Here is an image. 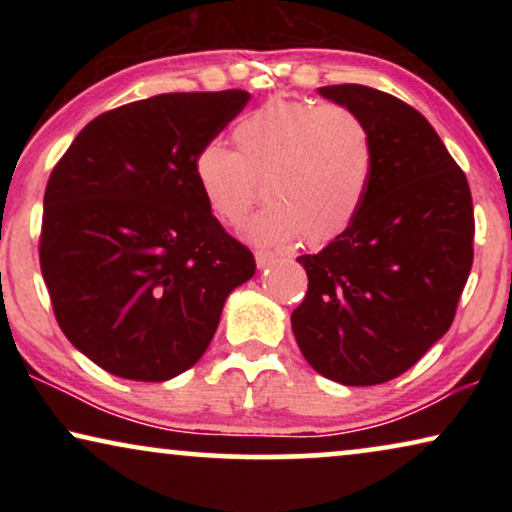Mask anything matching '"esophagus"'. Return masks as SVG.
Segmentation results:
<instances>
[{
    "instance_id": "34e87169",
    "label": "esophagus",
    "mask_w": 512,
    "mask_h": 512,
    "mask_svg": "<svg viewBox=\"0 0 512 512\" xmlns=\"http://www.w3.org/2000/svg\"><path fill=\"white\" fill-rule=\"evenodd\" d=\"M277 261V254H272V251H256V265L258 268H268Z\"/></svg>"
}]
</instances>
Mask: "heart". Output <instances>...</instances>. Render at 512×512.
<instances>
[{"instance_id":"heart-1","label":"heart","mask_w":512,"mask_h":512,"mask_svg":"<svg viewBox=\"0 0 512 512\" xmlns=\"http://www.w3.org/2000/svg\"><path fill=\"white\" fill-rule=\"evenodd\" d=\"M235 151L207 142L193 174L202 198L223 223H240L258 200L268 205L244 226L258 244L303 235L326 244L345 233L366 200L375 146L368 125L338 104L272 97L233 128Z\"/></svg>"}]
</instances>
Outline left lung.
Segmentation results:
<instances>
[{
    "label": "left lung",
    "mask_w": 512,
    "mask_h": 512,
    "mask_svg": "<svg viewBox=\"0 0 512 512\" xmlns=\"http://www.w3.org/2000/svg\"><path fill=\"white\" fill-rule=\"evenodd\" d=\"M319 95L368 125L373 177L352 226L298 256L310 284L291 328L319 375L370 387L415 366L452 326L473 265L471 188L410 104L359 83Z\"/></svg>",
    "instance_id": "1"
}]
</instances>
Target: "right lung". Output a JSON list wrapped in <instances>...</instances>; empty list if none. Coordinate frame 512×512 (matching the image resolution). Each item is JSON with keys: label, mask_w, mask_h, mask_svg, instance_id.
Masks as SVG:
<instances>
[{"label": "right lung", "mask_w": 512, "mask_h": 512, "mask_svg": "<svg viewBox=\"0 0 512 512\" xmlns=\"http://www.w3.org/2000/svg\"><path fill=\"white\" fill-rule=\"evenodd\" d=\"M247 90L165 93L93 118L53 167L39 261L67 340L111 375L165 382L198 363L254 254L195 181L198 151Z\"/></svg>", "instance_id": "1"}]
</instances>
